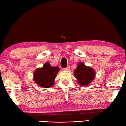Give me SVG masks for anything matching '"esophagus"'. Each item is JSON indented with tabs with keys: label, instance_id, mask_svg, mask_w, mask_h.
Returning <instances> with one entry per match:
<instances>
[{
	"label": "esophagus",
	"instance_id": "1",
	"mask_svg": "<svg viewBox=\"0 0 126 126\" xmlns=\"http://www.w3.org/2000/svg\"><path fill=\"white\" fill-rule=\"evenodd\" d=\"M69 69H70V67H69V66L67 67H66V68H63V70H64V71H69Z\"/></svg>",
	"mask_w": 126,
	"mask_h": 126
}]
</instances>
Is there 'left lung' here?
<instances>
[{
	"label": "left lung",
	"instance_id": "8db88e82",
	"mask_svg": "<svg viewBox=\"0 0 126 126\" xmlns=\"http://www.w3.org/2000/svg\"><path fill=\"white\" fill-rule=\"evenodd\" d=\"M74 75L77 79V82L81 86L88 85L95 78L96 72L91 67L87 66L82 62L78 63Z\"/></svg>",
	"mask_w": 126,
	"mask_h": 126
}]
</instances>
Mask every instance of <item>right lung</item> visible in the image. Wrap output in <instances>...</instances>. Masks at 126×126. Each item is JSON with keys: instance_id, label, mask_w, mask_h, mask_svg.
Here are the masks:
<instances>
[{"instance_id": "1", "label": "right lung", "mask_w": 126, "mask_h": 126, "mask_svg": "<svg viewBox=\"0 0 126 126\" xmlns=\"http://www.w3.org/2000/svg\"><path fill=\"white\" fill-rule=\"evenodd\" d=\"M60 69L58 66L53 67L46 62L42 67L38 68L33 74V80L41 87L47 88L54 85L55 77Z\"/></svg>"}]
</instances>
